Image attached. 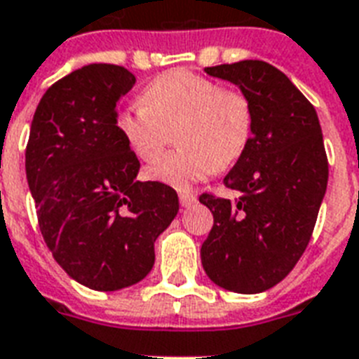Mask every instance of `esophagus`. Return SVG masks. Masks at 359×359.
I'll list each match as a JSON object with an SVG mask.
<instances>
[{"mask_svg": "<svg viewBox=\"0 0 359 359\" xmlns=\"http://www.w3.org/2000/svg\"><path fill=\"white\" fill-rule=\"evenodd\" d=\"M180 204H182L183 208H191L193 204H196V196L189 193H180Z\"/></svg>", "mask_w": 359, "mask_h": 359, "instance_id": "1", "label": "esophagus"}]
</instances>
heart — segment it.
Here are the masks:
<instances>
[{
    "label": "heart",
    "mask_w": 359,
    "mask_h": 359,
    "mask_svg": "<svg viewBox=\"0 0 359 359\" xmlns=\"http://www.w3.org/2000/svg\"><path fill=\"white\" fill-rule=\"evenodd\" d=\"M116 129L144 163L154 161L174 133L177 149L155 161L148 177L183 191L245 155L255 135V110L241 90L176 69L149 82L140 104L118 114Z\"/></svg>",
    "instance_id": "obj_1"
}]
</instances>
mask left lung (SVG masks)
<instances>
[{
	"label": "left lung",
	"instance_id": "obj_1",
	"mask_svg": "<svg viewBox=\"0 0 359 359\" xmlns=\"http://www.w3.org/2000/svg\"><path fill=\"white\" fill-rule=\"evenodd\" d=\"M251 99V146L224 177L236 198L200 194L213 226L200 249L215 285L240 294L285 279L309 245L327 187V157L315 107L285 73L260 60L205 67Z\"/></svg>",
	"mask_w": 359,
	"mask_h": 359
}]
</instances>
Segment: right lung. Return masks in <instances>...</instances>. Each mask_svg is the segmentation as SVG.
Instances as JSON below:
<instances>
[{"instance_id": "1", "label": "right lung", "mask_w": 359, "mask_h": 359, "mask_svg": "<svg viewBox=\"0 0 359 359\" xmlns=\"http://www.w3.org/2000/svg\"><path fill=\"white\" fill-rule=\"evenodd\" d=\"M135 82L110 63L63 76L39 102L26 148L44 243L74 280L101 292L151 271L155 240L180 210L172 187L136 182L140 163L116 129V104Z\"/></svg>"}]
</instances>
